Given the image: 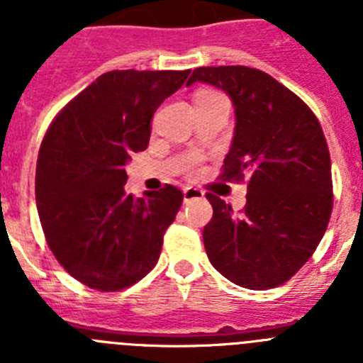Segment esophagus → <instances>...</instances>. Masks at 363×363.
<instances>
[{
    "label": "esophagus",
    "mask_w": 363,
    "mask_h": 363,
    "mask_svg": "<svg viewBox=\"0 0 363 363\" xmlns=\"http://www.w3.org/2000/svg\"><path fill=\"white\" fill-rule=\"evenodd\" d=\"M198 198H203V192L200 189L194 187H185L184 189V201L185 203H191L192 200H198Z\"/></svg>",
    "instance_id": "1"
}]
</instances>
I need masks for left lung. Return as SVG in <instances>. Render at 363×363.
Instances as JSON below:
<instances>
[{
    "instance_id": "1",
    "label": "left lung",
    "mask_w": 363,
    "mask_h": 363,
    "mask_svg": "<svg viewBox=\"0 0 363 363\" xmlns=\"http://www.w3.org/2000/svg\"><path fill=\"white\" fill-rule=\"evenodd\" d=\"M207 83L234 107L225 179H249L242 214L214 194L203 245L220 274L245 289L289 280L311 258L333 209L331 158L318 120L296 94L251 67H200L187 85Z\"/></svg>"
}]
</instances>
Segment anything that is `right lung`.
Wrapping results in <instances>:
<instances>
[{
  "mask_svg": "<svg viewBox=\"0 0 363 363\" xmlns=\"http://www.w3.org/2000/svg\"><path fill=\"white\" fill-rule=\"evenodd\" d=\"M191 70H111L57 114L41 143L36 203L50 251L70 277L120 291L152 271L184 201L165 185L125 192V165L145 150L150 120Z\"/></svg>",
  "mask_w": 363,
  "mask_h": 363,
  "instance_id": "add662e5",
  "label": "right lung"
}]
</instances>
